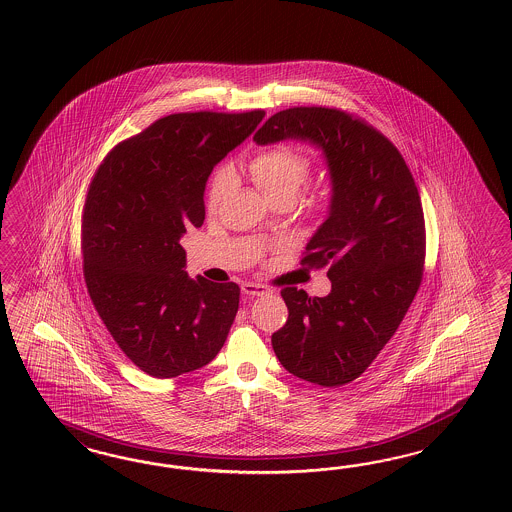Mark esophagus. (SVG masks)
Instances as JSON below:
<instances>
[{"instance_id":"34e87169","label":"esophagus","mask_w":512,"mask_h":512,"mask_svg":"<svg viewBox=\"0 0 512 512\" xmlns=\"http://www.w3.org/2000/svg\"><path fill=\"white\" fill-rule=\"evenodd\" d=\"M242 293L248 296H263L268 295L270 291H268L264 285H261V283H251V281H248V283L242 285Z\"/></svg>"}]
</instances>
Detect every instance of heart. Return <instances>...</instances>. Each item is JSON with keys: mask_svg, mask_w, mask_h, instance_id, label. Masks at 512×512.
I'll list each match as a JSON object with an SVG mask.
<instances>
[{"mask_svg": "<svg viewBox=\"0 0 512 512\" xmlns=\"http://www.w3.org/2000/svg\"><path fill=\"white\" fill-rule=\"evenodd\" d=\"M310 171V159L289 146L268 148L253 155L249 161V172L255 184L263 189L264 195L270 201L285 195L296 197L300 187L310 178ZM231 184L233 176L229 169H219L214 174L206 199L208 210H216L219 202L227 195Z\"/></svg>", "mask_w": 512, "mask_h": 512, "instance_id": "heart-1", "label": "heart"}]
</instances>
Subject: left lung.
Masks as SVG:
<instances>
[{
  "instance_id": "left-lung-1",
  "label": "left lung",
  "mask_w": 512,
  "mask_h": 512,
  "mask_svg": "<svg viewBox=\"0 0 512 512\" xmlns=\"http://www.w3.org/2000/svg\"><path fill=\"white\" fill-rule=\"evenodd\" d=\"M253 140H298L325 157L328 212L302 263L328 264L332 289L313 298L283 289L289 319L272 347L287 372L340 387L372 364L417 295L426 249L419 191L396 146L341 110H281Z\"/></svg>"
}]
</instances>
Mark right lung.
<instances>
[{
    "label": "right lung",
    "instance_id": "add662e5",
    "mask_svg": "<svg viewBox=\"0 0 512 512\" xmlns=\"http://www.w3.org/2000/svg\"><path fill=\"white\" fill-rule=\"evenodd\" d=\"M263 118L171 114L118 144L93 178L82 217L86 287L110 336L152 377L199 370L229 336L240 289L189 278L180 238L204 221L212 169Z\"/></svg>",
    "mask_w": 512,
    "mask_h": 512
}]
</instances>
